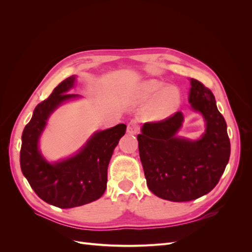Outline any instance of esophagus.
I'll use <instances>...</instances> for the list:
<instances>
[{"label": "esophagus", "instance_id": "34e87169", "mask_svg": "<svg viewBox=\"0 0 252 252\" xmlns=\"http://www.w3.org/2000/svg\"><path fill=\"white\" fill-rule=\"evenodd\" d=\"M139 131H140L139 125L136 124L135 121H131L127 126V132L129 134H136V133H139Z\"/></svg>", "mask_w": 252, "mask_h": 252}]
</instances>
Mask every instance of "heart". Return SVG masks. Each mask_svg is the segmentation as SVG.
I'll return each mask as SVG.
<instances>
[{"label":"heart","mask_w":252,"mask_h":252,"mask_svg":"<svg viewBox=\"0 0 252 252\" xmlns=\"http://www.w3.org/2000/svg\"><path fill=\"white\" fill-rule=\"evenodd\" d=\"M166 83L159 80H148L139 86L138 95L143 101L154 99L151 103V118L157 121L171 117L181 104V93L174 86L165 87Z\"/></svg>","instance_id":"1"}]
</instances>
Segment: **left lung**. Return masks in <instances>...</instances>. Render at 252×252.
Wrapping results in <instances>:
<instances>
[{
	"instance_id": "1",
	"label": "left lung",
	"mask_w": 252,
	"mask_h": 252,
	"mask_svg": "<svg viewBox=\"0 0 252 252\" xmlns=\"http://www.w3.org/2000/svg\"><path fill=\"white\" fill-rule=\"evenodd\" d=\"M188 101L202 114L205 131L197 140L178 136L184 122L181 111L154 123H145L138 135L140 158L150 191L171 202H188L216 187L230 157L224 117L211 91L190 79Z\"/></svg>"
}]
</instances>
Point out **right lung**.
Instances as JSON below:
<instances>
[{"instance_id":"right-lung-1","label":"right lung","mask_w":252,"mask_h":252,"mask_svg":"<svg viewBox=\"0 0 252 252\" xmlns=\"http://www.w3.org/2000/svg\"><path fill=\"white\" fill-rule=\"evenodd\" d=\"M75 78L71 75L60 83L49 97L36 106L22 134L23 174L37 196L59 208L78 207L100 199L107 187V168L113 150L126 131L125 124L96 131L77 154L55 163L42 156L39 142L50 114L63 103L81 97L68 94Z\"/></svg>"}]
</instances>
